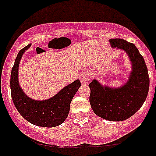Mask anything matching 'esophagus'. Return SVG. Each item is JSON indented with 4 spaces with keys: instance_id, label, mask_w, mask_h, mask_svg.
Listing matches in <instances>:
<instances>
[{
    "instance_id": "34e87169",
    "label": "esophagus",
    "mask_w": 156,
    "mask_h": 156,
    "mask_svg": "<svg viewBox=\"0 0 156 156\" xmlns=\"http://www.w3.org/2000/svg\"><path fill=\"white\" fill-rule=\"evenodd\" d=\"M92 75L90 71H89V70H85V71H83L81 74L80 80H81V82L83 84H86V83H87L90 81Z\"/></svg>"
}]
</instances>
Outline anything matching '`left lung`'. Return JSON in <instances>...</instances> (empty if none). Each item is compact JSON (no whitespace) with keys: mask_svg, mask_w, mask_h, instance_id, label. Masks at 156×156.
<instances>
[{"mask_svg":"<svg viewBox=\"0 0 156 156\" xmlns=\"http://www.w3.org/2000/svg\"><path fill=\"white\" fill-rule=\"evenodd\" d=\"M112 48L117 47L126 53L132 69L126 82L121 87H110L92 80L90 103L93 112L101 119L121 121L133 115L143 105L147 96L150 78L143 56L135 44L121 38L109 39Z\"/></svg>","mask_w":156,"mask_h":156,"instance_id":"1","label":"left lung"}]
</instances>
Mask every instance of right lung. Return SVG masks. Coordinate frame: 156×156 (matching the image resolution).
Listing matches in <instances>:
<instances>
[{
    "mask_svg": "<svg viewBox=\"0 0 156 156\" xmlns=\"http://www.w3.org/2000/svg\"><path fill=\"white\" fill-rule=\"evenodd\" d=\"M31 44L19 51L11 72L10 88L13 103L19 113L31 124L43 127H54L62 124L67 118L70 103L81 83L79 80L64 87L47 100H35L25 94L18 81L20 59Z\"/></svg>",
    "mask_w": 156,
    "mask_h": 156,
    "instance_id": "add662e5",
    "label": "right lung"
}]
</instances>
